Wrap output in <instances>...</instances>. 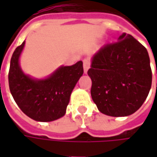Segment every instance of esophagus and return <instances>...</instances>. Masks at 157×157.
I'll use <instances>...</instances> for the list:
<instances>
[{
    "label": "esophagus",
    "instance_id": "esophagus-1",
    "mask_svg": "<svg viewBox=\"0 0 157 157\" xmlns=\"http://www.w3.org/2000/svg\"><path fill=\"white\" fill-rule=\"evenodd\" d=\"M83 67H84V72L86 73L87 71H88V69L90 68V61H89V59H85L83 60Z\"/></svg>",
    "mask_w": 157,
    "mask_h": 157
}]
</instances>
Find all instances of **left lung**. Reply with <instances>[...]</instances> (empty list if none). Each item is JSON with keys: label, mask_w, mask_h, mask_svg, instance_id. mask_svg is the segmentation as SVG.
<instances>
[{"label": "left lung", "mask_w": 157, "mask_h": 157, "mask_svg": "<svg viewBox=\"0 0 157 157\" xmlns=\"http://www.w3.org/2000/svg\"><path fill=\"white\" fill-rule=\"evenodd\" d=\"M87 74L91 95L101 113L124 117L138 110L151 86L152 73L146 48L130 34L104 45L92 56Z\"/></svg>", "instance_id": "1"}]
</instances>
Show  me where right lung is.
I'll return each instance as SVG.
<instances>
[{"instance_id":"1","label":"right lung","mask_w":157,"mask_h":157,"mask_svg":"<svg viewBox=\"0 0 157 157\" xmlns=\"http://www.w3.org/2000/svg\"><path fill=\"white\" fill-rule=\"evenodd\" d=\"M25 41L16 48L11 59L8 82L10 91L20 109L33 120L50 122L65 114L75 84L83 74V63L60 66L44 79L26 75L19 65Z\"/></svg>"}]
</instances>
